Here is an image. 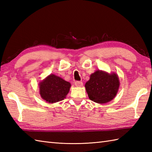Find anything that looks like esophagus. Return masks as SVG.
Listing matches in <instances>:
<instances>
[{
	"mask_svg": "<svg viewBox=\"0 0 152 152\" xmlns=\"http://www.w3.org/2000/svg\"><path fill=\"white\" fill-rule=\"evenodd\" d=\"M75 86L76 87H82L83 86V83H82V82L77 81L75 82Z\"/></svg>",
	"mask_w": 152,
	"mask_h": 152,
	"instance_id": "1",
	"label": "esophagus"
}]
</instances>
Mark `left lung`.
<instances>
[{"instance_id":"obj_1","label":"left lung","mask_w":152,"mask_h":152,"mask_svg":"<svg viewBox=\"0 0 152 152\" xmlns=\"http://www.w3.org/2000/svg\"><path fill=\"white\" fill-rule=\"evenodd\" d=\"M119 85V77L115 72L108 73L98 70L90 75L85 88L91 101L99 104H105L114 99Z\"/></svg>"}]
</instances>
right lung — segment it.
Segmentation results:
<instances>
[{
	"label": "right lung",
	"mask_w": 152,
	"mask_h": 152,
	"mask_svg": "<svg viewBox=\"0 0 152 152\" xmlns=\"http://www.w3.org/2000/svg\"><path fill=\"white\" fill-rule=\"evenodd\" d=\"M38 85L42 99L51 104L65 99L71 87L70 82L53 74L48 75Z\"/></svg>",
	"instance_id": "1"
}]
</instances>
